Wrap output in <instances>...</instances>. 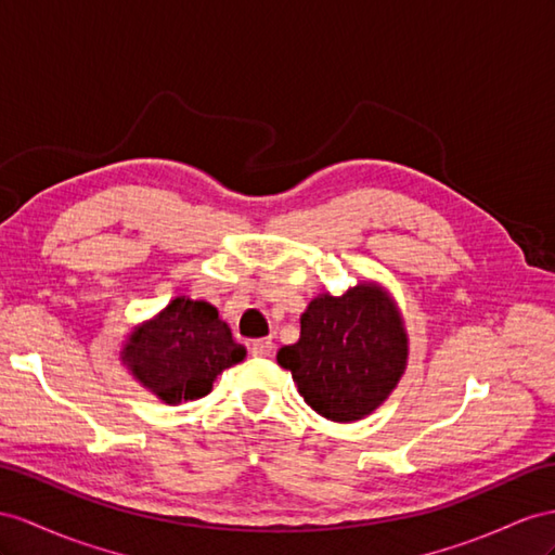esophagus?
I'll use <instances>...</instances> for the list:
<instances>
[{"mask_svg": "<svg viewBox=\"0 0 555 555\" xmlns=\"http://www.w3.org/2000/svg\"><path fill=\"white\" fill-rule=\"evenodd\" d=\"M272 351H274L272 339L262 337V339H253V343H250V353H253V357H272Z\"/></svg>", "mask_w": 555, "mask_h": 555, "instance_id": "obj_1", "label": "esophagus"}]
</instances>
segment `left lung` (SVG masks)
<instances>
[{
    "label": "left lung",
    "instance_id": "8db88e82",
    "mask_svg": "<svg viewBox=\"0 0 555 555\" xmlns=\"http://www.w3.org/2000/svg\"><path fill=\"white\" fill-rule=\"evenodd\" d=\"M276 361L321 417L363 420L405 373L408 335L399 307L367 281L339 297L323 293L300 319V339L281 347Z\"/></svg>",
    "mask_w": 555,
    "mask_h": 555
}]
</instances>
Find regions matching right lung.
Instances as JSON below:
<instances>
[{
  "instance_id": "add662e5",
  "label": "right lung",
  "mask_w": 555,
  "mask_h": 555,
  "mask_svg": "<svg viewBox=\"0 0 555 555\" xmlns=\"http://www.w3.org/2000/svg\"><path fill=\"white\" fill-rule=\"evenodd\" d=\"M244 357L246 349L234 343L218 309L184 295L138 325L121 351L140 385L170 405L202 399L212 379Z\"/></svg>"
}]
</instances>
